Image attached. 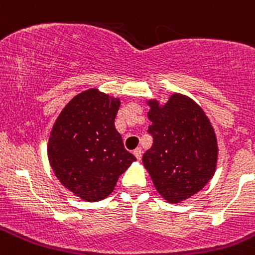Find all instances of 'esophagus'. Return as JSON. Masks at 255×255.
<instances>
[{
  "mask_svg": "<svg viewBox=\"0 0 255 255\" xmlns=\"http://www.w3.org/2000/svg\"><path fill=\"white\" fill-rule=\"evenodd\" d=\"M133 154H134L135 158L139 160L140 157H142V148H135V149L133 150Z\"/></svg>",
  "mask_w": 255,
  "mask_h": 255,
  "instance_id": "obj_1",
  "label": "esophagus"
}]
</instances>
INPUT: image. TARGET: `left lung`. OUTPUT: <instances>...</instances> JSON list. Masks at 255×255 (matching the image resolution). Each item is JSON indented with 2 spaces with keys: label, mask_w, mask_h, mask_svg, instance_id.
Masks as SVG:
<instances>
[{
  "label": "left lung",
  "mask_w": 255,
  "mask_h": 255,
  "mask_svg": "<svg viewBox=\"0 0 255 255\" xmlns=\"http://www.w3.org/2000/svg\"><path fill=\"white\" fill-rule=\"evenodd\" d=\"M147 105L153 144L143 154V165L158 193L168 203H180L203 189L216 173V132L201 106L184 95L173 93L164 105L157 100Z\"/></svg>",
  "instance_id": "1"
}]
</instances>
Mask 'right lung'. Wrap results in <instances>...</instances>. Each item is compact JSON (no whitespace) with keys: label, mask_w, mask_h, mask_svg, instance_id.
I'll use <instances>...</instances> for the list:
<instances>
[{"label":"right lung","mask_w":255,"mask_h":255,"mask_svg":"<svg viewBox=\"0 0 255 255\" xmlns=\"http://www.w3.org/2000/svg\"><path fill=\"white\" fill-rule=\"evenodd\" d=\"M120 98L97 88L75 96L57 117L47 154L54 175L86 202L107 198L135 160L115 127Z\"/></svg>","instance_id":"1"}]
</instances>
